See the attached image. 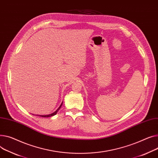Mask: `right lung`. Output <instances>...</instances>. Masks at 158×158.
<instances>
[{
  "label": "right lung",
  "mask_w": 158,
  "mask_h": 158,
  "mask_svg": "<svg viewBox=\"0 0 158 158\" xmlns=\"http://www.w3.org/2000/svg\"><path fill=\"white\" fill-rule=\"evenodd\" d=\"M62 104H63V102L61 103V104L60 105V106L58 107V109L55 112H54L53 113L50 114H49V115H39V116L43 117V118H48V117H51V116H52V115H55V114H56V113L58 112V110H60V109L61 108V106H62Z\"/></svg>",
  "instance_id": "right-lung-1"
}]
</instances>
